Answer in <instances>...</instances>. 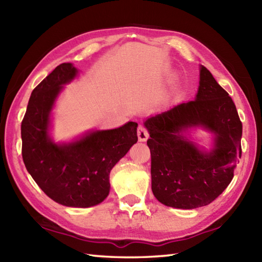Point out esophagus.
Segmentation results:
<instances>
[{"label": "esophagus", "instance_id": "1", "mask_svg": "<svg viewBox=\"0 0 262 262\" xmlns=\"http://www.w3.org/2000/svg\"><path fill=\"white\" fill-rule=\"evenodd\" d=\"M137 136H138V141L140 142H145L148 138V132L145 127L140 126L137 129Z\"/></svg>", "mask_w": 262, "mask_h": 262}]
</instances>
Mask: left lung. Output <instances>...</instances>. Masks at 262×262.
Listing matches in <instances>:
<instances>
[{
  "label": "left lung",
  "instance_id": "1",
  "mask_svg": "<svg viewBox=\"0 0 262 262\" xmlns=\"http://www.w3.org/2000/svg\"><path fill=\"white\" fill-rule=\"evenodd\" d=\"M203 125L215 134L209 154L180 135ZM149 133L152 191L160 203L182 209L202 207L223 192L241 159L242 122L232 98L202 66L197 97L145 121Z\"/></svg>",
  "mask_w": 262,
  "mask_h": 262
}]
</instances>
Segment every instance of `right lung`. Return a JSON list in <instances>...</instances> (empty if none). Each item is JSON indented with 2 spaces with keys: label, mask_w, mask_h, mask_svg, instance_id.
<instances>
[{
  "label": "right lung",
  "mask_w": 262,
  "mask_h": 262,
  "mask_svg": "<svg viewBox=\"0 0 262 262\" xmlns=\"http://www.w3.org/2000/svg\"><path fill=\"white\" fill-rule=\"evenodd\" d=\"M75 75L74 66L63 63L33 89L21 122L22 159L49 198L69 207H90L109 194L110 171L137 142V124L93 132L71 144L53 143L49 114L62 85Z\"/></svg>",
  "instance_id": "obj_1"
}]
</instances>
